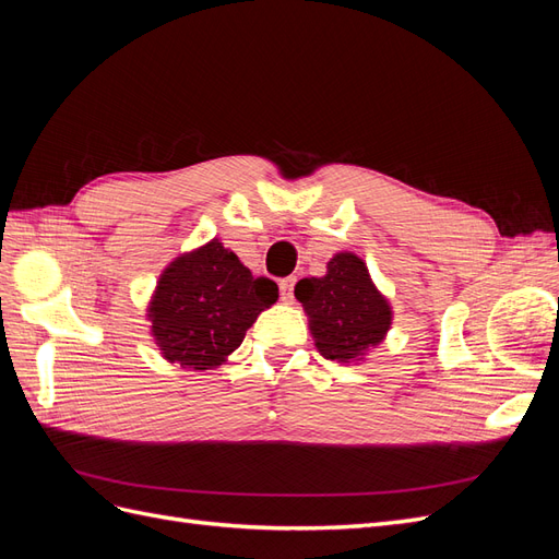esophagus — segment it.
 Returning a JSON list of instances; mask_svg holds the SVG:
<instances>
[{
    "label": "esophagus",
    "instance_id": "esophagus-1",
    "mask_svg": "<svg viewBox=\"0 0 559 559\" xmlns=\"http://www.w3.org/2000/svg\"><path fill=\"white\" fill-rule=\"evenodd\" d=\"M294 284H296V277H284L280 280V294H282V300L289 302L294 298Z\"/></svg>",
    "mask_w": 559,
    "mask_h": 559
}]
</instances>
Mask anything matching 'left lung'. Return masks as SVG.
Wrapping results in <instances>:
<instances>
[{
  "instance_id": "8db88e82",
  "label": "left lung",
  "mask_w": 559,
  "mask_h": 559,
  "mask_svg": "<svg viewBox=\"0 0 559 559\" xmlns=\"http://www.w3.org/2000/svg\"><path fill=\"white\" fill-rule=\"evenodd\" d=\"M294 294L310 317L317 349L331 361L361 357L392 324V310L354 253H335L324 277L300 280Z\"/></svg>"
}]
</instances>
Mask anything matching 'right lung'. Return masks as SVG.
Listing matches in <instances>:
<instances>
[{"mask_svg":"<svg viewBox=\"0 0 559 559\" xmlns=\"http://www.w3.org/2000/svg\"><path fill=\"white\" fill-rule=\"evenodd\" d=\"M277 296L273 280L253 277L233 251L212 240L160 275L148 308L151 333L167 361L210 370L240 347Z\"/></svg>","mask_w":559,"mask_h":559,"instance_id":"right-lung-1","label":"right lung"}]
</instances>
